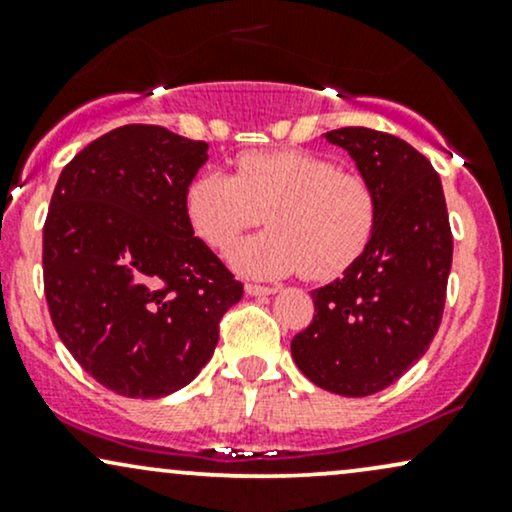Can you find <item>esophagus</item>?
<instances>
[{"label":"esophagus","mask_w":512,"mask_h":512,"mask_svg":"<svg viewBox=\"0 0 512 512\" xmlns=\"http://www.w3.org/2000/svg\"><path fill=\"white\" fill-rule=\"evenodd\" d=\"M245 293H248V296H272V293H276V289H274V286L245 284Z\"/></svg>","instance_id":"1"}]
</instances>
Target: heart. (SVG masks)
Segmentation results:
<instances>
[{
    "instance_id": "b5f03b06",
    "label": "heart",
    "mask_w": 512,
    "mask_h": 512,
    "mask_svg": "<svg viewBox=\"0 0 512 512\" xmlns=\"http://www.w3.org/2000/svg\"><path fill=\"white\" fill-rule=\"evenodd\" d=\"M192 231L223 250L264 221L269 231L228 252L233 269L252 279L303 272L327 281L354 264L378 226V197L361 173L339 170L310 151H250L236 175L204 170L185 190Z\"/></svg>"
}]
</instances>
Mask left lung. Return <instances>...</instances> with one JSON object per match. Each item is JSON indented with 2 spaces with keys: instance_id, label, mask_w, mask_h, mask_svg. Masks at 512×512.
I'll return each instance as SVG.
<instances>
[{
  "instance_id": "left-lung-1",
  "label": "left lung",
  "mask_w": 512,
  "mask_h": 512,
  "mask_svg": "<svg viewBox=\"0 0 512 512\" xmlns=\"http://www.w3.org/2000/svg\"><path fill=\"white\" fill-rule=\"evenodd\" d=\"M378 197V226L342 279L313 291L315 317L291 342L310 383L368 397L426 354L443 317L452 233L443 185L424 154L368 127L332 129Z\"/></svg>"
}]
</instances>
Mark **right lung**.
<instances>
[{"instance_id":"right-lung-1","label":"right lung","mask_w":512,"mask_h":512,"mask_svg":"<svg viewBox=\"0 0 512 512\" xmlns=\"http://www.w3.org/2000/svg\"><path fill=\"white\" fill-rule=\"evenodd\" d=\"M156 125H125L62 170L43 228L52 325L81 368L122 397L158 399L214 356L243 284L195 238L185 190L209 158Z\"/></svg>"}]
</instances>
